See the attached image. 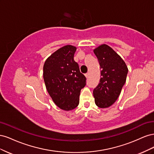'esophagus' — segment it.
I'll list each match as a JSON object with an SVG mask.
<instances>
[{
  "instance_id": "34e87169",
  "label": "esophagus",
  "mask_w": 154,
  "mask_h": 154,
  "mask_svg": "<svg viewBox=\"0 0 154 154\" xmlns=\"http://www.w3.org/2000/svg\"><path fill=\"white\" fill-rule=\"evenodd\" d=\"M88 75H89V74H88V73H87V74H85V77H86L87 78H88Z\"/></svg>"
}]
</instances>
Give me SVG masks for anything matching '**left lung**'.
I'll return each instance as SVG.
<instances>
[{"instance_id":"1","label":"left lung","mask_w":154,"mask_h":154,"mask_svg":"<svg viewBox=\"0 0 154 154\" xmlns=\"http://www.w3.org/2000/svg\"><path fill=\"white\" fill-rule=\"evenodd\" d=\"M94 53L101 70L99 84L93 91L95 103L100 108H108L118 98L128 69L124 60L108 45L98 46Z\"/></svg>"}]
</instances>
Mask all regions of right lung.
<instances>
[{
    "mask_svg": "<svg viewBox=\"0 0 154 154\" xmlns=\"http://www.w3.org/2000/svg\"><path fill=\"white\" fill-rule=\"evenodd\" d=\"M75 46L67 45L56 51L44 65L43 77L49 94L60 109L71 110L79 104L86 78L74 60Z\"/></svg>",
    "mask_w": 154,
    "mask_h": 154,
    "instance_id": "obj_1",
    "label": "right lung"
}]
</instances>
